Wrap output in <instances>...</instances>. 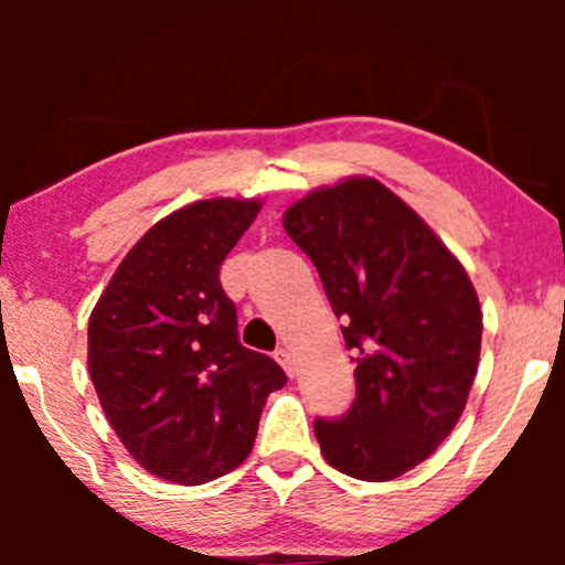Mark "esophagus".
I'll list each match as a JSON object with an SVG mask.
<instances>
[{
	"label": "esophagus",
	"instance_id": "esophagus-1",
	"mask_svg": "<svg viewBox=\"0 0 565 565\" xmlns=\"http://www.w3.org/2000/svg\"><path fill=\"white\" fill-rule=\"evenodd\" d=\"M275 360L280 362L285 373H288L290 377H296V362H292V354H290V350H285V347H280V350L275 352Z\"/></svg>",
	"mask_w": 565,
	"mask_h": 565
}]
</instances>
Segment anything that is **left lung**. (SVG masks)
<instances>
[{
	"label": "left lung",
	"mask_w": 565,
	"mask_h": 565,
	"mask_svg": "<svg viewBox=\"0 0 565 565\" xmlns=\"http://www.w3.org/2000/svg\"><path fill=\"white\" fill-rule=\"evenodd\" d=\"M319 269L358 396L316 419L323 458L360 481L419 466L466 408L481 354V306L455 254L404 200L370 177L313 190L282 215Z\"/></svg>",
	"instance_id": "obj_1"
}]
</instances>
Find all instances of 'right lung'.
Returning a JSON list of instances; mask_svg holds the SVG:
<instances>
[{"label": "right lung", "mask_w": 565, "mask_h": 565, "mask_svg": "<svg viewBox=\"0 0 565 565\" xmlns=\"http://www.w3.org/2000/svg\"><path fill=\"white\" fill-rule=\"evenodd\" d=\"M259 200L184 205L126 254L89 316V375L115 435L164 481L200 486L246 460L273 391L288 383L238 342L221 288Z\"/></svg>", "instance_id": "obj_1"}]
</instances>
